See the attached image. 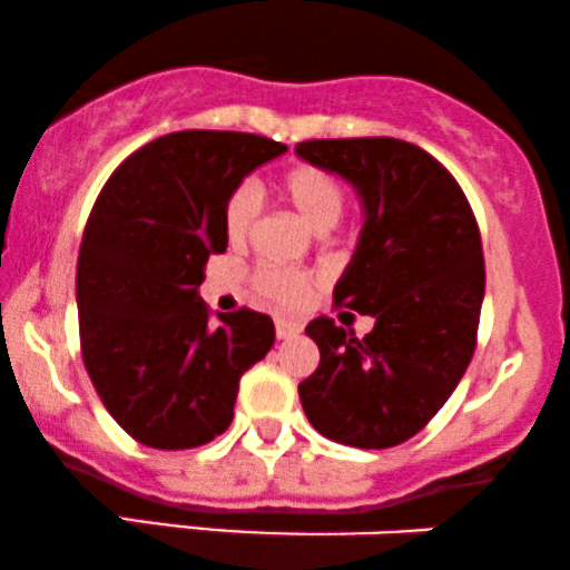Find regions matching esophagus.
<instances>
[{"label": "esophagus", "instance_id": "1", "mask_svg": "<svg viewBox=\"0 0 570 570\" xmlns=\"http://www.w3.org/2000/svg\"><path fill=\"white\" fill-rule=\"evenodd\" d=\"M299 332H303V326H299L297 322H289V318H276V337L278 340L297 337Z\"/></svg>", "mask_w": 570, "mask_h": 570}]
</instances>
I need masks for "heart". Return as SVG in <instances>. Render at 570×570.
Wrapping results in <instances>:
<instances>
[{"instance_id":"1","label":"heart","mask_w":570,"mask_h":570,"mask_svg":"<svg viewBox=\"0 0 570 570\" xmlns=\"http://www.w3.org/2000/svg\"><path fill=\"white\" fill-rule=\"evenodd\" d=\"M281 195L294 212L303 217L313 230L324 233L335 227L348 203V189L343 179L322 166L299 163L281 176ZM263 214V195L254 185H240L230 193L225 203V233L233 244H240L257 227ZM254 286L263 297L278 305L303 303L307 292V278L303 273L284 271V267H259L254 273Z\"/></svg>"}]
</instances>
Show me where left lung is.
<instances>
[{
	"label": "left lung",
	"instance_id": "8db88e82",
	"mask_svg": "<svg viewBox=\"0 0 570 570\" xmlns=\"http://www.w3.org/2000/svg\"><path fill=\"white\" fill-rule=\"evenodd\" d=\"M297 155L358 189L367 219L335 307L375 318L364 337L330 316L305 326L322 362L299 383V402L326 440L394 448L440 412L474 356L485 297L480 227L453 174L410 141L313 139Z\"/></svg>",
	"mask_w": 570,
	"mask_h": 570
}]
</instances>
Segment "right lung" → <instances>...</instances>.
Wrapping results in <instances>:
<instances>
[{
	"label": "right lung",
	"mask_w": 570,
	"mask_h": 570,
	"mask_svg": "<svg viewBox=\"0 0 570 570\" xmlns=\"http://www.w3.org/2000/svg\"><path fill=\"white\" fill-rule=\"evenodd\" d=\"M286 144L238 130H179L117 166L94 203L77 259L82 362L104 407L136 442L189 450L230 426L240 375L265 358V313L200 299L227 248L225 203Z\"/></svg>",
	"instance_id": "1"
}]
</instances>
